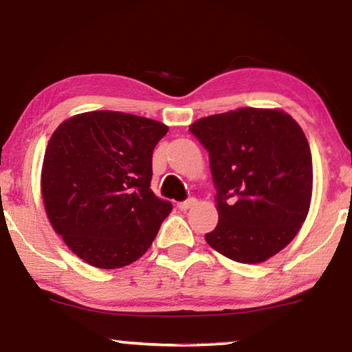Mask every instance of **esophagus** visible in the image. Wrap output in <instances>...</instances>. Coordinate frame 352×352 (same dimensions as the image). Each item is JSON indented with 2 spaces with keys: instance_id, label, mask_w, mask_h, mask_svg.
<instances>
[{
  "instance_id": "34e87169",
  "label": "esophagus",
  "mask_w": 352,
  "mask_h": 352,
  "mask_svg": "<svg viewBox=\"0 0 352 352\" xmlns=\"http://www.w3.org/2000/svg\"><path fill=\"white\" fill-rule=\"evenodd\" d=\"M195 199L194 197H190V199H187V200H184V201H179V204H177V208H179L181 211H186V210H189L192 205H195Z\"/></svg>"
}]
</instances>
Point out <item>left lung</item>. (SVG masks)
Here are the masks:
<instances>
[{
	"label": "left lung",
	"mask_w": 352,
	"mask_h": 352,
	"mask_svg": "<svg viewBox=\"0 0 352 352\" xmlns=\"http://www.w3.org/2000/svg\"><path fill=\"white\" fill-rule=\"evenodd\" d=\"M189 131L208 151L219 221L205 234L237 263L269 259L295 239L312 195L307 139L282 110L242 107L197 120Z\"/></svg>",
	"instance_id": "left-lung-1"
}]
</instances>
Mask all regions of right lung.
I'll return each mask as SVG.
<instances>
[{
    "label": "right lung",
    "instance_id": "right-lung-1",
    "mask_svg": "<svg viewBox=\"0 0 352 352\" xmlns=\"http://www.w3.org/2000/svg\"><path fill=\"white\" fill-rule=\"evenodd\" d=\"M166 124L98 110L75 115L52 134L41 192L50 223L91 266H128L151 247L171 201L151 189L152 153Z\"/></svg>",
    "mask_w": 352,
    "mask_h": 352
}]
</instances>
